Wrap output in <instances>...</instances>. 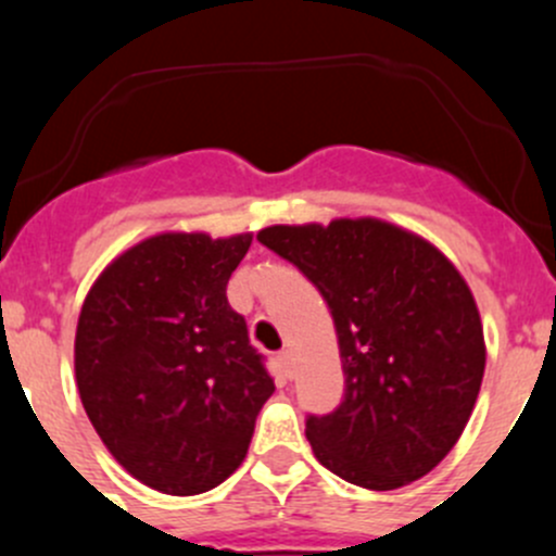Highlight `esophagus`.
<instances>
[{
    "instance_id": "obj_1",
    "label": "esophagus",
    "mask_w": 556,
    "mask_h": 556,
    "mask_svg": "<svg viewBox=\"0 0 556 556\" xmlns=\"http://www.w3.org/2000/svg\"><path fill=\"white\" fill-rule=\"evenodd\" d=\"M277 363H279V368H282L285 377H288V379L293 377V355H290L288 350L279 352V355H277Z\"/></svg>"
}]
</instances>
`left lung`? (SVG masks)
<instances>
[{
	"label": "left lung",
	"instance_id": "8db88e82",
	"mask_svg": "<svg viewBox=\"0 0 556 556\" xmlns=\"http://www.w3.org/2000/svg\"><path fill=\"white\" fill-rule=\"evenodd\" d=\"M257 242L319 290L339 336L344 397L306 417L314 457L366 490L430 473L463 435L486 361L457 268L425 239L371 217L271 226Z\"/></svg>",
	"mask_w": 556,
	"mask_h": 556
}]
</instances>
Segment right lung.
Instances as JSON below:
<instances>
[{
  "mask_svg": "<svg viewBox=\"0 0 556 556\" xmlns=\"http://www.w3.org/2000/svg\"><path fill=\"white\" fill-rule=\"evenodd\" d=\"M250 233H161L104 268L77 319L75 377L112 457L166 495L223 484L274 379L226 285Z\"/></svg>",
  "mask_w": 556,
  "mask_h": 556,
  "instance_id": "obj_1",
  "label": "right lung"
}]
</instances>
